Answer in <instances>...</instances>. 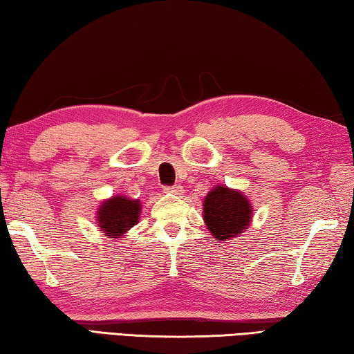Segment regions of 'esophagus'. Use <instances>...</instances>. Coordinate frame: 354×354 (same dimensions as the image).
<instances>
[{
	"label": "esophagus",
	"instance_id": "1",
	"mask_svg": "<svg viewBox=\"0 0 354 354\" xmlns=\"http://www.w3.org/2000/svg\"><path fill=\"white\" fill-rule=\"evenodd\" d=\"M164 192H165V194L181 195L183 194V185L181 184H175V185H171V187H165Z\"/></svg>",
	"mask_w": 354,
	"mask_h": 354
}]
</instances>
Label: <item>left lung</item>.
Returning a JSON list of instances; mask_svg holds the SVG:
<instances>
[{"instance_id":"left-lung-1","label":"left lung","mask_w":354,"mask_h":354,"mask_svg":"<svg viewBox=\"0 0 354 354\" xmlns=\"http://www.w3.org/2000/svg\"><path fill=\"white\" fill-rule=\"evenodd\" d=\"M203 220L217 241H230L248 230L253 205L241 190L215 185L203 200Z\"/></svg>"}]
</instances>
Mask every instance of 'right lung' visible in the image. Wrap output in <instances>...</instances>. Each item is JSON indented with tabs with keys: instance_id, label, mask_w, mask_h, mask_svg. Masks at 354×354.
Instances as JSON below:
<instances>
[{
	"instance_id": "right-lung-1",
	"label": "right lung",
	"mask_w": 354,
	"mask_h": 354,
	"mask_svg": "<svg viewBox=\"0 0 354 354\" xmlns=\"http://www.w3.org/2000/svg\"><path fill=\"white\" fill-rule=\"evenodd\" d=\"M140 212V200H133L127 195H113L101 201L97 209V223L104 236L122 239L131 227L139 223Z\"/></svg>"
}]
</instances>
